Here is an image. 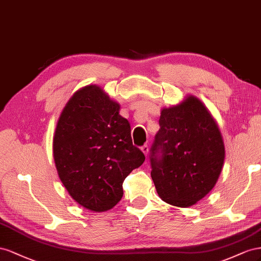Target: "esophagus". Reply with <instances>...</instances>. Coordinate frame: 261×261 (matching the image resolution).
Returning a JSON list of instances; mask_svg holds the SVG:
<instances>
[{
	"mask_svg": "<svg viewBox=\"0 0 261 261\" xmlns=\"http://www.w3.org/2000/svg\"><path fill=\"white\" fill-rule=\"evenodd\" d=\"M141 151L144 153V155H147L148 154V145L144 144L143 146H141Z\"/></svg>",
	"mask_w": 261,
	"mask_h": 261,
	"instance_id": "obj_1",
	"label": "esophagus"
}]
</instances>
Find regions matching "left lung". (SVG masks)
I'll return each instance as SVG.
<instances>
[{
	"label": "left lung",
	"instance_id": "8db88e82",
	"mask_svg": "<svg viewBox=\"0 0 261 261\" xmlns=\"http://www.w3.org/2000/svg\"><path fill=\"white\" fill-rule=\"evenodd\" d=\"M150 150L159 196L180 207L196 204L217 184L225 158L218 124L198 98L164 108Z\"/></svg>",
	"mask_w": 261,
	"mask_h": 261
}]
</instances>
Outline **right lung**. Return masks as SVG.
Here are the masks:
<instances>
[{
	"label": "right lung",
	"instance_id": "add662e5",
	"mask_svg": "<svg viewBox=\"0 0 261 261\" xmlns=\"http://www.w3.org/2000/svg\"><path fill=\"white\" fill-rule=\"evenodd\" d=\"M119 108L98 86H85L66 103L55 133L59 177L79 204L95 212L121 200L125 177L145 160Z\"/></svg>",
	"mask_w": 261,
	"mask_h": 261
}]
</instances>
